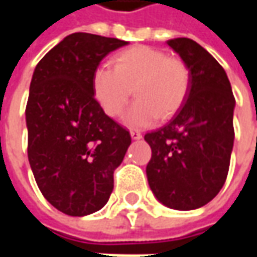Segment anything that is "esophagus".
Masks as SVG:
<instances>
[{"label":"esophagus","instance_id":"obj_1","mask_svg":"<svg viewBox=\"0 0 257 257\" xmlns=\"http://www.w3.org/2000/svg\"><path fill=\"white\" fill-rule=\"evenodd\" d=\"M131 138L134 140H139L142 139V134H140L139 131H131Z\"/></svg>","mask_w":257,"mask_h":257}]
</instances>
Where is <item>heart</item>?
<instances>
[{
    "mask_svg": "<svg viewBox=\"0 0 257 257\" xmlns=\"http://www.w3.org/2000/svg\"><path fill=\"white\" fill-rule=\"evenodd\" d=\"M189 88L190 70L182 59L145 45L119 52L114 68L99 67L93 74L96 100L110 117L123 111L134 89L136 100L123 117L131 126H146L158 117L173 115Z\"/></svg>",
    "mask_w": 257,
    "mask_h": 257,
    "instance_id": "b5f03b06",
    "label": "heart"
}]
</instances>
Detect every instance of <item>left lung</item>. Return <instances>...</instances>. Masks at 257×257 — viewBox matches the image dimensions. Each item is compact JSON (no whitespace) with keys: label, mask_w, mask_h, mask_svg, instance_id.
<instances>
[{"label":"left lung","mask_w":257,"mask_h":257,"mask_svg":"<svg viewBox=\"0 0 257 257\" xmlns=\"http://www.w3.org/2000/svg\"><path fill=\"white\" fill-rule=\"evenodd\" d=\"M190 70L189 93L172 119L145 135L151 147L146 173L151 191L168 208L197 209L226 182L235 99L224 68L190 38L169 40Z\"/></svg>","instance_id":"left-lung-1"}]
</instances>
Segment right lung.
I'll return each mask as SVG.
<instances>
[{"mask_svg":"<svg viewBox=\"0 0 257 257\" xmlns=\"http://www.w3.org/2000/svg\"><path fill=\"white\" fill-rule=\"evenodd\" d=\"M128 42L74 33L37 64L26 106L27 154L38 189L70 216L101 209L131 135L106 115L93 92L104 56Z\"/></svg>","mask_w":257,"mask_h":257,"instance_id":"1","label":"right lung"}]
</instances>
